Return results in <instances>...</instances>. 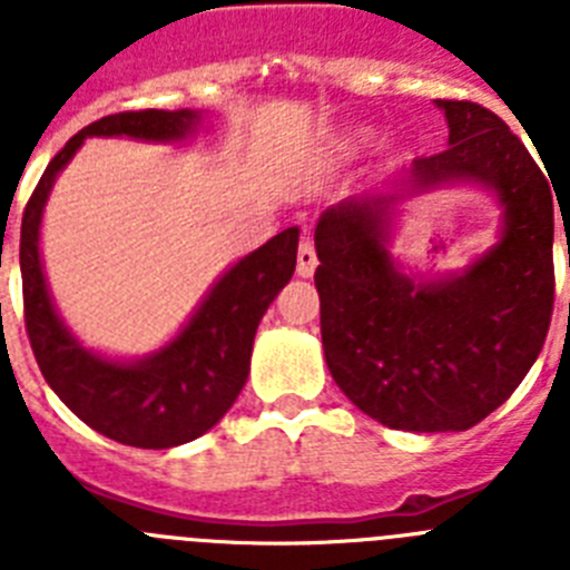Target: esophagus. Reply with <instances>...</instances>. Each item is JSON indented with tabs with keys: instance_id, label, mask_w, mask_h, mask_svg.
I'll return each mask as SVG.
<instances>
[{
	"instance_id": "obj_1",
	"label": "esophagus",
	"mask_w": 570,
	"mask_h": 570,
	"mask_svg": "<svg viewBox=\"0 0 570 570\" xmlns=\"http://www.w3.org/2000/svg\"><path fill=\"white\" fill-rule=\"evenodd\" d=\"M316 265H320V259H316V248L314 242L305 236V239L299 242V250H296V274L299 276H314Z\"/></svg>"
}]
</instances>
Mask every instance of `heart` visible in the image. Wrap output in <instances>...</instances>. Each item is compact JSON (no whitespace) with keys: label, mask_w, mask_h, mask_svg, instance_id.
Listing matches in <instances>:
<instances>
[{"label":"heart","mask_w":570,"mask_h":570,"mask_svg":"<svg viewBox=\"0 0 570 570\" xmlns=\"http://www.w3.org/2000/svg\"><path fill=\"white\" fill-rule=\"evenodd\" d=\"M367 139H371V134H367V130H354V134H347L345 139H340V145H336V154L354 156L362 145H367Z\"/></svg>","instance_id":"1"}]
</instances>
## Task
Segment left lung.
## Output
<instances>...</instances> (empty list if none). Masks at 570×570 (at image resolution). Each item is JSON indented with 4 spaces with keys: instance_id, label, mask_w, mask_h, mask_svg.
<instances>
[{
    "instance_id": "8db88e82",
    "label": "left lung",
    "mask_w": 570,
    "mask_h": 570,
    "mask_svg": "<svg viewBox=\"0 0 570 570\" xmlns=\"http://www.w3.org/2000/svg\"><path fill=\"white\" fill-rule=\"evenodd\" d=\"M436 108L448 148L394 185L411 196L448 183L493 190L500 242L462 274L407 279L387 254L402 199L387 190L331 205L314 234L331 376L362 414L416 434L468 431L497 411L540 356L553 311L551 176L493 110L465 99H436Z\"/></svg>"
}]
</instances>
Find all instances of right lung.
<instances>
[{"label": "right lung", "instance_id": "right-lung-1", "mask_svg": "<svg viewBox=\"0 0 570 570\" xmlns=\"http://www.w3.org/2000/svg\"><path fill=\"white\" fill-rule=\"evenodd\" d=\"M199 122L196 110H122L70 136L45 168L22 214L24 331L45 382L94 431L134 448H174L203 436L228 414L248 380L262 314L296 268L299 228H285L216 282L179 336L139 362H114L79 345L59 320L39 259V225L59 170L88 136L176 142Z\"/></svg>", "mask_w": 570, "mask_h": 570}]
</instances>
